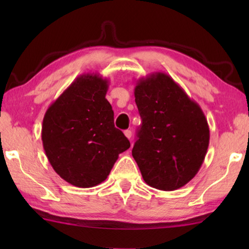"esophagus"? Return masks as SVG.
Here are the masks:
<instances>
[{
  "label": "esophagus",
  "mask_w": 249,
  "mask_h": 249,
  "mask_svg": "<svg viewBox=\"0 0 249 249\" xmlns=\"http://www.w3.org/2000/svg\"><path fill=\"white\" fill-rule=\"evenodd\" d=\"M124 135L126 137L128 138V140H130V138H132V130H129V129H126L125 132H124Z\"/></svg>",
  "instance_id": "34e87169"
}]
</instances>
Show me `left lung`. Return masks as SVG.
I'll use <instances>...</instances> for the list:
<instances>
[{
    "label": "left lung",
    "instance_id": "8db88e82",
    "mask_svg": "<svg viewBox=\"0 0 249 249\" xmlns=\"http://www.w3.org/2000/svg\"><path fill=\"white\" fill-rule=\"evenodd\" d=\"M134 94L142 123L132 155L142 179L158 190H177L204 161L210 142L204 113L163 72L137 80Z\"/></svg>",
    "mask_w": 249,
    "mask_h": 249
}]
</instances>
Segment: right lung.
Here are the masks:
<instances>
[{
  "instance_id": "right-lung-1",
  "label": "right lung",
  "mask_w": 249,
  "mask_h": 249,
  "mask_svg": "<svg viewBox=\"0 0 249 249\" xmlns=\"http://www.w3.org/2000/svg\"><path fill=\"white\" fill-rule=\"evenodd\" d=\"M108 81L98 73L80 75L50 104L41 141L53 170L67 182L91 188L107 178L129 141L115 128L105 99Z\"/></svg>"
}]
</instances>
